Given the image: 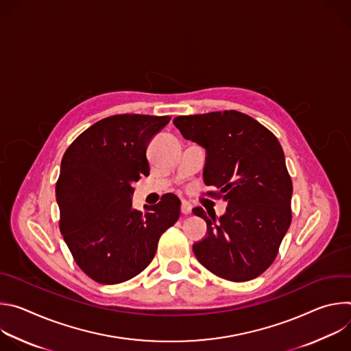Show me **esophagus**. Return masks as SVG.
Masks as SVG:
<instances>
[{
	"label": "esophagus",
	"instance_id": "1",
	"mask_svg": "<svg viewBox=\"0 0 351 351\" xmlns=\"http://www.w3.org/2000/svg\"><path fill=\"white\" fill-rule=\"evenodd\" d=\"M191 208H193V206H191V203H189L187 199H182V203H180V210H182V213L183 214H190L191 213Z\"/></svg>",
	"mask_w": 351,
	"mask_h": 351
}]
</instances>
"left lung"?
<instances>
[{
	"label": "left lung",
	"mask_w": 351,
	"mask_h": 351,
	"mask_svg": "<svg viewBox=\"0 0 351 351\" xmlns=\"http://www.w3.org/2000/svg\"><path fill=\"white\" fill-rule=\"evenodd\" d=\"M186 140L206 148L204 183L228 203L223 215L193 214L207 222L206 237L193 252L213 274L245 282L275 260L291 222L293 184L280 143L254 118L239 111L176 117Z\"/></svg>",
	"instance_id": "obj_1"
}]
</instances>
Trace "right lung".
<instances>
[{
  "label": "right lung",
  "instance_id": "1",
  "mask_svg": "<svg viewBox=\"0 0 351 351\" xmlns=\"http://www.w3.org/2000/svg\"><path fill=\"white\" fill-rule=\"evenodd\" d=\"M171 117L114 115L68 147L56 187L60 229L93 280L115 285L138 275L156 256L161 234L179 218L180 199L164 194L145 213L132 206V184L148 176L147 145Z\"/></svg>",
  "mask_w": 351,
  "mask_h": 351
}]
</instances>
